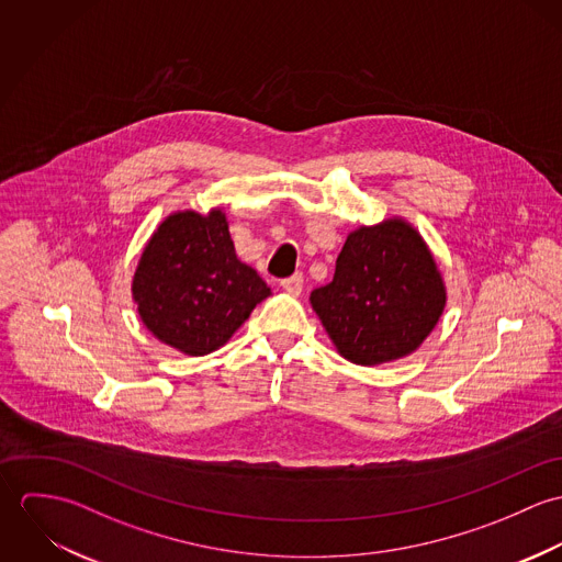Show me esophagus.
I'll return each instance as SVG.
<instances>
[{
	"mask_svg": "<svg viewBox=\"0 0 562 562\" xmlns=\"http://www.w3.org/2000/svg\"><path fill=\"white\" fill-rule=\"evenodd\" d=\"M281 288H283L288 294L299 296V294L303 292V274H301V272H296V274H292V277L283 279V281H281Z\"/></svg>",
	"mask_w": 562,
	"mask_h": 562,
	"instance_id": "34e87169",
	"label": "esophagus"
}]
</instances>
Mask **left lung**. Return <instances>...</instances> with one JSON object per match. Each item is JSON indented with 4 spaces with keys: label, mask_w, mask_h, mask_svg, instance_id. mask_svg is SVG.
I'll list each match as a JSON object with an SVG mask.
<instances>
[{
    "label": "left lung",
    "mask_w": 562,
    "mask_h": 562,
    "mask_svg": "<svg viewBox=\"0 0 562 562\" xmlns=\"http://www.w3.org/2000/svg\"><path fill=\"white\" fill-rule=\"evenodd\" d=\"M337 352L379 366L415 352L446 307V283L419 232L387 218L348 234L333 281L310 296Z\"/></svg>",
    "instance_id": "8db88e82"
}]
</instances>
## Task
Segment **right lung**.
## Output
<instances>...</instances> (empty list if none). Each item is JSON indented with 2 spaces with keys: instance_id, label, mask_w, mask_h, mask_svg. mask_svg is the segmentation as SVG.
I'll return each mask as SVG.
<instances>
[{
  "instance_id": "add662e5",
  "label": "right lung",
  "mask_w": 562,
  "mask_h": 562,
  "mask_svg": "<svg viewBox=\"0 0 562 562\" xmlns=\"http://www.w3.org/2000/svg\"><path fill=\"white\" fill-rule=\"evenodd\" d=\"M132 296L161 344L203 357L232 339L270 288L238 259L227 216L214 207L161 221L140 255Z\"/></svg>"
}]
</instances>
